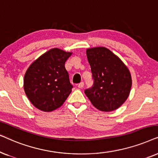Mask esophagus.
I'll use <instances>...</instances> for the list:
<instances>
[{"mask_svg": "<svg viewBox=\"0 0 158 158\" xmlns=\"http://www.w3.org/2000/svg\"><path fill=\"white\" fill-rule=\"evenodd\" d=\"M79 88V89H81V88H83V87H84V82L82 81V82H80L79 84V85H78V86H77Z\"/></svg>", "mask_w": 158, "mask_h": 158, "instance_id": "esophagus-1", "label": "esophagus"}]
</instances>
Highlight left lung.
Wrapping results in <instances>:
<instances>
[{"mask_svg":"<svg viewBox=\"0 0 158 158\" xmlns=\"http://www.w3.org/2000/svg\"><path fill=\"white\" fill-rule=\"evenodd\" d=\"M93 86L85 93L97 109L105 112L116 110L124 103L132 85L127 66L117 56L104 47L87 50Z\"/></svg>","mask_w":158,"mask_h":158,"instance_id":"1","label":"left lung"}]
</instances>
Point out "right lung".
Here are the masks:
<instances>
[{
  "instance_id": "obj_1",
  "label": "right lung",
  "mask_w": 158,
  "mask_h": 158,
  "mask_svg": "<svg viewBox=\"0 0 158 158\" xmlns=\"http://www.w3.org/2000/svg\"><path fill=\"white\" fill-rule=\"evenodd\" d=\"M72 52L58 48L48 50L31 64L25 73L24 89L39 110L50 112L60 108L71 92L65 63Z\"/></svg>"
}]
</instances>
